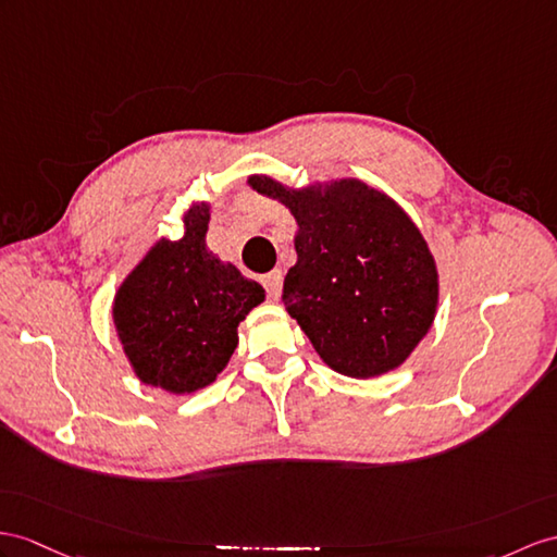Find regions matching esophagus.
<instances>
[{"label": "esophagus", "mask_w": 557, "mask_h": 557, "mask_svg": "<svg viewBox=\"0 0 557 557\" xmlns=\"http://www.w3.org/2000/svg\"><path fill=\"white\" fill-rule=\"evenodd\" d=\"M262 283H264L267 295L271 297V300H278V297H281V288H283V274H281V269L269 271V274L262 278Z\"/></svg>", "instance_id": "1"}]
</instances>
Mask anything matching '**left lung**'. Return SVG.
<instances>
[{"label": "left lung", "instance_id": "8db88e82", "mask_svg": "<svg viewBox=\"0 0 557 557\" xmlns=\"http://www.w3.org/2000/svg\"><path fill=\"white\" fill-rule=\"evenodd\" d=\"M257 194L297 222V262L283 305L333 371L375 377L395 371L437 314L440 274L420 228L395 200L359 180L288 188L252 174Z\"/></svg>", "mask_w": 557, "mask_h": 557}]
</instances>
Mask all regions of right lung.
<instances>
[{
  "label": "right lung",
  "instance_id": "1",
  "mask_svg": "<svg viewBox=\"0 0 557 557\" xmlns=\"http://www.w3.org/2000/svg\"><path fill=\"white\" fill-rule=\"evenodd\" d=\"M208 202L184 212V236L160 238L120 283L113 323L134 375L170 395H191L224 371L238 323L264 288L206 246Z\"/></svg>",
  "mask_w": 557,
  "mask_h": 557
}]
</instances>
